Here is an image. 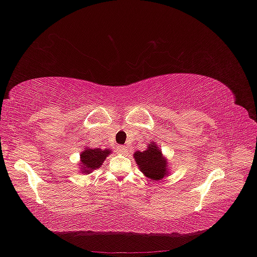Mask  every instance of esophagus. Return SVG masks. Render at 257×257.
Listing matches in <instances>:
<instances>
[{"instance_id": "esophagus-1", "label": "esophagus", "mask_w": 257, "mask_h": 257, "mask_svg": "<svg viewBox=\"0 0 257 257\" xmlns=\"http://www.w3.org/2000/svg\"><path fill=\"white\" fill-rule=\"evenodd\" d=\"M116 152H118V153H120V154H123V153H125V152H127V147L123 146V145H119L118 147H116Z\"/></svg>"}]
</instances>
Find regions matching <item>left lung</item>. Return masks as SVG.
I'll return each mask as SVG.
<instances>
[{
    "label": "left lung",
    "instance_id": "obj_1",
    "mask_svg": "<svg viewBox=\"0 0 257 257\" xmlns=\"http://www.w3.org/2000/svg\"><path fill=\"white\" fill-rule=\"evenodd\" d=\"M134 158L142 172L150 179L161 180L164 176L168 175L167 162L163 159L159 147L155 146L154 143L153 144L151 143L146 151L136 152L134 154Z\"/></svg>",
    "mask_w": 257,
    "mask_h": 257
}]
</instances>
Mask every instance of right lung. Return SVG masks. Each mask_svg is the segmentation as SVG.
<instances>
[{
	"label": "right lung",
	"instance_id": "1",
	"mask_svg": "<svg viewBox=\"0 0 257 257\" xmlns=\"http://www.w3.org/2000/svg\"><path fill=\"white\" fill-rule=\"evenodd\" d=\"M110 154L108 150L99 149H87L80 155L81 159V172L90 173L95 169H97L103 164V161Z\"/></svg>",
	"mask_w": 257,
	"mask_h": 257
}]
</instances>
